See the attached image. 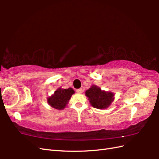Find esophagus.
Masks as SVG:
<instances>
[{
	"label": "esophagus",
	"mask_w": 159,
	"mask_h": 159,
	"mask_svg": "<svg viewBox=\"0 0 159 159\" xmlns=\"http://www.w3.org/2000/svg\"><path fill=\"white\" fill-rule=\"evenodd\" d=\"M76 92L79 93H83V89L81 88L78 89H76Z\"/></svg>",
	"instance_id": "esophagus-1"
}]
</instances>
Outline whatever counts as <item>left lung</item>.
I'll list each match as a JSON object with an SVG mask.
<instances>
[{
	"instance_id": "8db88e82",
	"label": "left lung",
	"mask_w": 159,
	"mask_h": 159,
	"mask_svg": "<svg viewBox=\"0 0 159 159\" xmlns=\"http://www.w3.org/2000/svg\"><path fill=\"white\" fill-rule=\"evenodd\" d=\"M92 106L96 109H106L113 100L114 94L111 92L102 91L99 87L92 86L85 92Z\"/></svg>"
}]
</instances>
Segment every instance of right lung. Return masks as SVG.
<instances>
[{
  "label": "right lung",
  "instance_id": "right-lung-1",
  "mask_svg": "<svg viewBox=\"0 0 159 159\" xmlns=\"http://www.w3.org/2000/svg\"><path fill=\"white\" fill-rule=\"evenodd\" d=\"M73 93H74V91L72 88L65 89L59 88L55 91L54 95L48 98V103L56 109H63L66 107Z\"/></svg>",
  "mask_w": 159,
  "mask_h": 159
}]
</instances>
